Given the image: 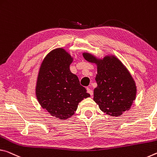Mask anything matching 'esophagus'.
<instances>
[{
  "label": "esophagus",
  "instance_id": "esophagus-1",
  "mask_svg": "<svg viewBox=\"0 0 157 157\" xmlns=\"http://www.w3.org/2000/svg\"><path fill=\"white\" fill-rule=\"evenodd\" d=\"M87 92H88V93H89L90 94L91 96L93 95V91H92L90 88H87Z\"/></svg>",
  "mask_w": 157,
  "mask_h": 157
}]
</instances>
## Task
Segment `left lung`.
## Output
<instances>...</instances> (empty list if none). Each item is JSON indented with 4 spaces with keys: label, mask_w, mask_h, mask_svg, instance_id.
<instances>
[{
    "label": "left lung",
    "mask_w": 157,
    "mask_h": 157,
    "mask_svg": "<svg viewBox=\"0 0 157 157\" xmlns=\"http://www.w3.org/2000/svg\"><path fill=\"white\" fill-rule=\"evenodd\" d=\"M83 58L97 66L93 100L103 112L117 117L129 110L136 96V86L128 69L114 56L97 58L89 53Z\"/></svg>",
    "instance_id": "obj_1"
}]
</instances>
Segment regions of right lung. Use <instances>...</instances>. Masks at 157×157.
<instances>
[{
	"mask_svg": "<svg viewBox=\"0 0 157 157\" xmlns=\"http://www.w3.org/2000/svg\"><path fill=\"white\" fill-rule=\"evenodd\" d=\"M72 62L73 58L64 48H56L43 60L37 76L38 102L51 115L60 120L72 116L79 102L90 96L70 71Z\"/></svg>",
	"mask_w": 157,
	"mask_h": 157,
	"instance_id": "1",
	"label": "right lung"
}]
</instances>
